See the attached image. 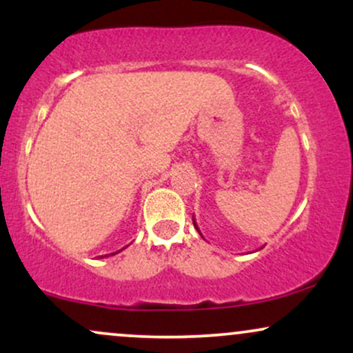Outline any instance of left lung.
Here are the masks:
<instances>
[{
    "instance_id": "1",
    "label": "left lung",
    "mask_w": 353,
    "mask_h": 353,
    "mask_svg": "<svg viewBox=\"0 0 353 353\" xmlns=\"http://www.w3.org/2000/svg\"><path fill=\"white\" fill-rule=\"evenodd\" d=\"M192 222H194V228H196V229H197V232L201 234V230H199V228H197V224H196V219H194V217H192ZM201 236H202V234H201Z\"/></svg>"
}]
</instances>
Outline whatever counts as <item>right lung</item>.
Listing matches in <instances>:
<instances>
[{
    "instance_id": "add662e5",
    "label": "right lung",
    "mask_w": 353,
    "mask_h": 353,
    "mask_svg": "<svg viewBox=\"0 0 353 353\" xmlns=\"http://www.w3.org/2000/svg\"><path fill=\"white\" fill-rule=\"evenodd\" d=\"M121 250H123V249H121ZM121 250H117V252H121ZM111 255H114V252H112ZM104 257H108V255H104Z\"/></svg>"
}]
</instances>
